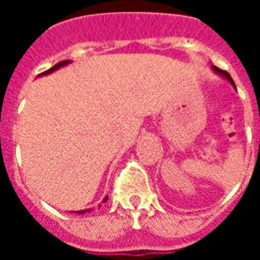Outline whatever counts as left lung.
<instances>
[{"label": "left lung", "mask_w": 260, "mask_h": 260, "mask_svg": "<svg viewBox=\"0 0 260 260\" xmlns=\"http://www.w3.org/2000/svg\"><path fill=\"white\" fill-rule=\"evenodd\" d=\"M212 69H213V71H214V72H216V74L220 75L221 78H224V79H225V80H229L230 83H231V86H233V87H234V89H235L234 80H233V78L230 76L229 72H225V71H221V69H218L217 67H214V65H212Z\"/></svg>", "instance_id": "8db88e82"}]
</instances>
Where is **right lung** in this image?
Listing matches in <instances>:
<instances>
[{
  "instance_id": "add662e5",
  "label": "right lung",
  "mask_w": 260,
  "mask_h": 260,
  "mask_svg": "<svg viewBox=\"0 0 260 260\" xmlns=\"http://www.w3.org/2000/svg\"><path fill=\"white\" fill-rule=\"evenodd\" d=\"M71 62H72V61H71V59H65V61H61V62H58V64H55V65H54L53 68L47 69V71H46V72H43V74H40V75H39V76H44V75H50V74H53L54 71H57V69L62 68V67H67V65L71 64ZM107 199H108V196H106V198H104V199H103L102 203H104V202H107ZM102 203H100V205H97V206H99V209H100V207H102ZM90 210H93V209H83V210H78V212H76V213H78V214H85V213L90 212Z\"/></svg>"
}]
</instances>
